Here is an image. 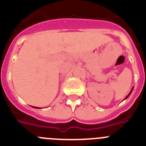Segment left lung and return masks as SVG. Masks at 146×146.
I'll return each instance as SVG.
<instances>
[{"mask_svg":"<svg viewBox=\"0 0 146 146\" xmlns=\"http://www.w3.org/2000/svg\"><path fill=\"white\" fill-rule=\"evenodd\" d=\"M133 88H134V87H133ZM133 88H132V89H131V91H130V93H129V94L128 95H127V96H126V97H125V99H127V98H128V96H129V95H130V94H131V91H132V90H133Z\"/></svg>","mask_w":146,"mask_h":146,"instance_id":"obj_1","label":"left lung"}]
</instances>
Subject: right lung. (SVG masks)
<instances>
[{"instance_id":"1","label":"right lung","mask_w":146,"mask_h":146,"mask_svg":"<svg viewBox=\"0 0 146 146\" xmlns=\"http://www.w3.org/2000/svg\"><path fill=\"white\" fill-rule=\"evenodd\" d=\"M33 108H36V109H38V108H36V107H33Z\"/></svg>"}]
</instances>
